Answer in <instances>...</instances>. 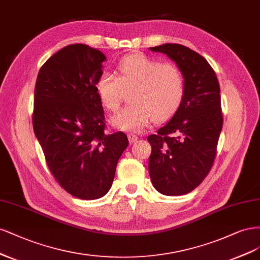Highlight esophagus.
<instances>
[{
  "mask_svg": "<svg viewBox=\"0 0 260 260\" xmlns=\"http://www.w3.org/2000/svg\"><path fill=\"white\" fill-rule=\"evenodd\" d=\"M138 139H139V137L136 136V135H134V134H129V135H128V140H129L131 144H133V142H136Z\"/></svg>",
  "mask_w": 260,
  "mask_h": 260,
  "instance_id": "1",
  "label": "esophagus"
}]
</instances>
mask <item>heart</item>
I'll list each match as a JSON object with an SVG mask.
<instances>
[{"label":"heart","instance_id":"heart-1","mask_svg":"<svg viewBox=\"0 0 260 260\" xmlns=\"http://www.w3.org/2000/svg\"><path fill=\"white\" fill-rule=\"evenodd\" d=\"M118 77L104 72L95 83L96 94L109 111L119 109L124 91H129V106L112 116L116 128L140 132L151 124L170 120L185 98V78L177 66L161 63L145 54L122 57L115 66Z\"/></svg>","mask_w":260,"mask_h":260}]
</instances>
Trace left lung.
<instances>
[{
    "label": "left lung",
    "instance_id": "1",
    "mask_svg": "<svg viewBox=\"0 0 260 260\" xmlns=\"http://www.w3.org/2000/svg\"><path fill=\"white\" fill-rule=\"evenodd\" d=\"M176 62L185 78L181 107L155 135L148 136L152 151L149 175L164 196H182L196 189L211 171L222 112L216 73L203 56L180 44L150 47Z\"/></svg>",
    "mask_w": 260,
    "mask_h": 260
}]
</instances>
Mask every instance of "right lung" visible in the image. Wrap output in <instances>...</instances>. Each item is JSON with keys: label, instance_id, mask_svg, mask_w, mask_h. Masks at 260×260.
I'll return each mask as SVG.
<instances>
[{"label": "right lung", "instance_id": "right-lung-1", "mask_svg": "<svg viewBox=\"0 0 260 260\" xmlns=\"http://www.w3.org/2000/svg\"><path fill=\"white\" fill-rule=\"evenodd\" d=\"M106 56L71 44L41 67L32 123L49 171L71 196L96 200L112 186L115 169L128 146L123 132L105 133V113L95 83Z\"/></svg>", "mask_w": 260, "mask_h": 260}]
</instances>
